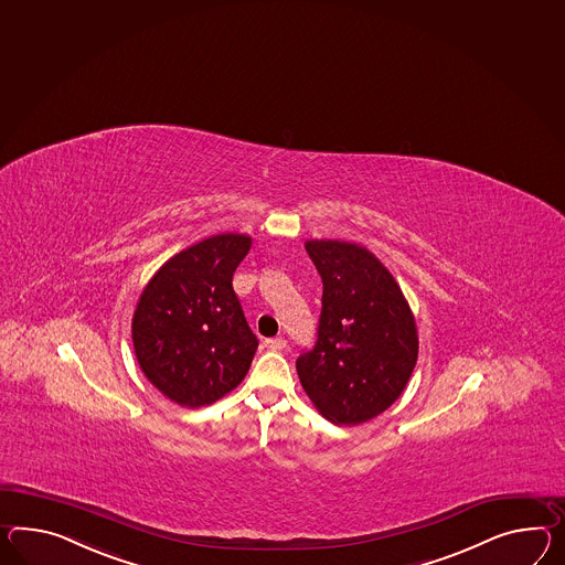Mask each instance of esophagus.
I'll list each match as a JSON object with an SVG mask.
<instances>
[{
	"label": "esophagus",
	"instance_id": "esophagus-1",
	"mask_svg": "<svg viewBox=\"0 0 565 565\" xmlns=\"http://www.w3.org/2000/svg\"><path fill=\"white\" fill-rule=\"evenodd\" d=\"M265 347L271 349V351H284L288 347V341L284 337H274V339H267Z\"/></svg>",
	"mask_w": 565,
	"mask_h": 565
}]
</instances>
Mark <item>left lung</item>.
I'll return each instance as SVG.
<instances>
[{
    "mask_svg": "<svg viewBox=\"0 0 565 565\" xmlns=\"http://www.w3.org/2000/svg\"><path fill=\"white\" fill-rule=\"evenodd\" d=\"M322 277L318 339L296 361L303 392L334 425H361L387 411L413 375V310L382 262L355 243L308 241Z\"/></svg>",
    "mask_w": 565,
    "mask_h": 565,
    "instance_id": "1",
    "label": "left lung"
}]
</instances>
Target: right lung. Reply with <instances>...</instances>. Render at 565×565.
Masks as SVG:
<instances>
[{
  "label": "right lung",
  "mask_w": 565,
  "mask_h": 565,
  "mask_svg": "<svg viewBox=\"0 0 565 565\" xmlns=\"http://www.w3.org/2000/svg\"><path fill=\"white\" fill-rule=\"evenodd\" d=\"M250 236L216 234L173 255L151 277L132 317L138 365L163 396L200 408L233 392L257 351L233 289Z\"/></svg>",
  "instance_id": "obj_1"
}]
</instances>
